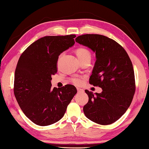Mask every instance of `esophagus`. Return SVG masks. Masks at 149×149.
Masks as SVG:
<instances>
[{"mask_svg":"<svg viewBox=\"0 0 149 149\" xmlns=\"http://www.w3.org/2000/svg\"><path fill=\"white\" fill-rule=\"evenodd\" d=\"M77 92L78 93H83V92H84V91L82 89H80V88H77Z\"/></svg>","mask_w":149,"mask_h":149,"instance_id":"obj_1","label":"esophagus"}]
</instances>
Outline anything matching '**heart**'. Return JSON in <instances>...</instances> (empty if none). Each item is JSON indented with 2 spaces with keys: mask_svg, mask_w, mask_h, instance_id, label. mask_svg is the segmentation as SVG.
I'll return each mask as SVG.
<instances>
[{
  "mask_svg": "<svg viewBox=\"0 0 149 149\" xmlns=\"http://www.w3.org/2000/svg\"><path fill=\"white\" fill-rule=\"evenodd\" d=\"M76 54L77 58L79 60H81L87 57H91V54L89 51L87 49H84V48H80L76 50ZM72 82L74 83L75 85H79L81 84L82 80L79 79V78H74L72 79Z\"/></svg>",
  "mask_w": 149,
  "mask_h": 149,
  "instance_id": "obj_1",
  "label": "heart"
}]
</instances>
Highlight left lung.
Returning <instances> with one entry per match:
<instances>
[{
  "label": "left lung",
  "mask_w": 149,
  "mask_h": 149,
  "mask_svg": "<svg viewBox=\"0 0 149 149\" xmlns=\"http://www.w3.org/2000/svg\"><path fill=\"white\" fill-rule=\"evenodd\" d=\"M75 42L95 53L96 62L89 83L102 89L100 93L85 91L89 97L84 107L85 116L100 125L113 123L128 109L135 94L132 61L121 45L104 35H80Z\"/></svg>",
  "instance_id": "left-lung-1"
}]
</instances>
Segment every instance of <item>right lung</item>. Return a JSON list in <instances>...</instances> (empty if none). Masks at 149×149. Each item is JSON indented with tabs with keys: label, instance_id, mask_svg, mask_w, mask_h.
<instances>
[{
	"label": "right lung",
	"instance_id": "obj_1",
	"mask_svg": "<svg viewBox=\"0 0 149 149\" xmlns=\"http://www.w3.org/2000/svg\"><path fill=\"white\" fill-rule=\"evenodd\" d=\"M75 37H42L19 57L14 75V95L24 114L35 124L46 126L59 121L77 93L72 85L51 88L58 56L74 46Z\"/></svg>",
	"mask_w": 149,
	"mask_h": 149
}]
</instances>
